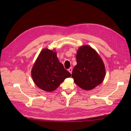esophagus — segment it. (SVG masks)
Listing matches in <instances>:
<instances>
[{"label":"esophagus","mask_w":131,"mask_h":131,"mask_svg":"<svg viewBox=\"0 0 131 131\" xmlns=\"http://www.w3.org/2000/svg\"><path fill=\"white\" fill-rule=\"evenodd\" d=\"M68 71L70 73V74H72V71H73V69H72V67H70V68L68 69Z\"/></svg>","instance_id":"34e87169"}]
</instances>
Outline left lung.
<instances>
[{"label": "left lung", "mask_w": 131, "mask_h": 131, "mask_svg": "<svg viewBox=\"0 0 131 131\" xmlns=\"http://www.w3.org/2000/svg\"><path fill=\"white\" fill-rule=\"evenodd\" d=\"M77 64L73 70L72 78L75 84L83 90H91L103 81L105 68L97 51L89 45L79 47L76 55Z\"/></svg>", "instance_id": "8db88e82"}]
</instances>
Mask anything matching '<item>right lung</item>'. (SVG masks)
Segmentation results:
<instances>
[{"instance_id":"right-lung-1","label":"right lung","mask_w":131,"mask_h":131,"mask_svg":"<svg viewBox=\"0 0 131 131\" xmlns=\"http://www.w3.org/2000/svg\"><path fill=\"white\" fill-rule=\"evenodd\" d=\"M35 84L47 91H54L70 73L64 69L59 61L54 50L43 49L39 53L31 70Z\"/></svg>"}]
</instances>
